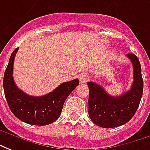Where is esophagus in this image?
Listing matches in <instances>:
<instances>
[{
  "instance_id": "esophagus-1",
  "label": "esophagus",
  "mask_w": 150,
  "mask_h": 150,
  "mask_svg": "<svg viewBox=\"0 0 150 150\" xmlns=\"http://www.w3.org/2000/svg\"><path fill=\"white\" fill-rule=\"evenodd\" d=\"M89 80H90V77L87 75L86 73H82L79 76V81H80L81 83H86Z\"/></svg>"
}]
</instances>
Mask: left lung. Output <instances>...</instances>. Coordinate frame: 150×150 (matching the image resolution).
Segmentation results:
<instances>
[{
	"mask_svg": "<svg viewBox=\"0 0 150 150\" xmlns=\"http://www.w3.org/2000/svg\"><path fill=\"white\" fill-rule=\"evenodd\" d=\"M133 67L131 89L120 96H111L103 87L89 81V116L104 128L119 127L128 123L137 110L143 94V79L140 61L132 53L127 54Z\"/></svg>",
	"mask_w": 150,
	"mask_h": 150,
	"instance_id": "8db88e82",
	"label": "left lung"
}]
</instances>
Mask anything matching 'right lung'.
I'll return each mask as SVG.
<instances>
[{
  "label": "right lung",
  "instance_id": "right-lung-1",
  "mask_svg": "<svg viewBox=\"0 0 150 150\" xmlns=\"http://www.w3.org/2000/svg\"><path fill=\"white\" fill-rule=\"evenodd\" d=\"M18 48L10 56L3 80L5 96L9 109L16 117L26 124L39 126L52 124L60 117L64 102L79 85V81L74 79L64 82L53 91L40 97L26 94L19 90L13 77V62Z\"/></svg>",
  "mask_w": 150,
  "mask_h": 150
}]
</instances>
